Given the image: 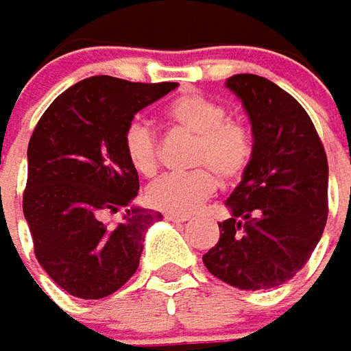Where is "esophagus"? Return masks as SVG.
<instances>
[{
	"label": "esophagus",
	"mask_w": 351,
	"mask_h": 351,
	"mask_svg": "<svg viewBox=\"0 0 351 351\" xmlns=\"http://www.w3.org/2000/svg\"><path fill=\"white\" fill-rule=\"evenodd\" d=\"M166 218L168 220H171V222H187L191 216L189 214H176V213H168L166 214Z\"/></svg>",
	"instance_id": "34e87169"
}]
</instances>
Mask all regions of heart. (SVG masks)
Wrapping results in <instances>:
<instances>
[{"label": "heart", "mask_w": 351, "mask_h": 351, "mask_svg": "<svg viewBox=\"0 0 351 351\" xmlns=\"http://www.w3.org/2000/svg\"><path fill=\"white\" fill-rule=\"evenodd\" d=\"M166 119L173 129L195 137L187 164L195 170L171 173L147 189V203L164 213L189 214L210 199L222 185H234L245 176L253 160V135L249 127L228 117L220 102L199 93L180 94L166 106ZM123 150L131 168L156 176L160 145L156 133L143 121L129 123L123 133Z\"/></svg>", "instance_id": "1"}]
</instances>
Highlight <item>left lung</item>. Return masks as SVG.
Returning <instances> with one entry per match:
<instances>
[{"instance_id":"1","label":"left lung","mask_w":351,"mask_h":351,"mask_svg":"<svg viewBox=\"0 0 351 351\" xmlns=\"http://www.w3.org/2000/svg\"><path fill=\"white\" fill-rule=\"evenodd\" d=\"M226 86L251 119L255 150L203 263L234 288L269 290L293 278L323 236L328 162L309 114L278 84L241 73Z\"/></svg>"}]
</instances>
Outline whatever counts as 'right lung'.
Wrapping results in <instances>:
<instances>
[{"mask_svg": "<svg viewBox=\"0 0 351 351\" xmlns=\"http://www.w3.org/2000/svg\"><path fill=\"white\" fill-rule=\"evenodd\" d=\"M176 86L90 77L61 93L32 131L23 213L42 269L75 298L102 300L138 269L148 226L162 214L129 206L138 173L123 133L138 110ZM121 206L124 220L106 225Z\"/></svg>", "mask_w": 351, "mask_h": 351, "instance_id": "right-lung-1", "label": "right lung"}]
</instances>
